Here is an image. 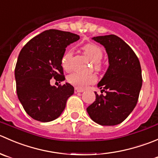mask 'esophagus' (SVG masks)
<instances>
[{"mask_svg": "<svg viewBox=\"0 0 158 158\" xmlns=\"http://www.w3.org/2000/svg\"><path fill=\"white\" fill-rule=\"evenodd\" d=\"M84 91V90L83 89H80V88H77V87H75L74 88V93H81V92Z\"/></svg>", "mask_w": 158, "mask_h": 158, "instance_id": "1", "label": "esophagus"}]
</instances>
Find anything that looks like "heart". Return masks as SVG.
<instances>
[{
    "instance_id": "heart-1",
    "label": "heart",
    "mask_w": 158,
    "mask_h": 158,
    "mask_svg": "<svg viewBox=\"0 0 158 158\" xmlns=\"http://www.w3.org/2000/svg\"><path fill=\"white\" fill-rule=\"evenodd\" d=\"M83 50L87 56L94 63V67L96 70H100L101 68V60H102L104 53L102 49L98 45L94 43H87L83 46ZM73 53L71 51H68L61 59V65L63 68L66 71H69L71 68V60L72 58ZM68 82L71 85L77 87V88H85L87 86L94 84L96 81V77L93 74H82L79 73H72L69 74L67 77Z\"/></svg>"
}]
</instances>
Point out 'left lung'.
Instances as JSON below:
<instances>
[{
	"instance_id": "left-lung-1",
	"label": "left lung",
	"mask_w": 158,
	"mask_h": 158,
	"mask_svg": "<svg viewBox=\"0 0 158 158\" xmlns=\"http://www.w3.org/2000/svg\"><path fill=\"white\" fill-rule=\"evenodd\" d=\"M105 48L109 67L98 87L105 95H96L87 108L97 124L113 126L121 124L137 104L142 86L141 68L138 57L130 46L114 34L93 37Z\"/></svg>"
}]
</instances>
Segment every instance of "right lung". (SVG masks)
I'll return each mask as SVG.
<instances>
[{
    "instance_id": "obj_1",
    "label": "right lung",
    "mask_w": 158,
    "mask_h": 158,
    "mask_svg": "<svg viewBox=\"0 0 158 158\" xmlns=\"http://www.w3.org/2000/svg\"><path fill=\"white\" fill-rule=\"evenodd\" d=\"M79 39L76 34L51 29L33 37L21 49L15 71L17 94L33 119L49 122L64 110L74 87L66 83L56 87L50 81L65 79L61 59L68 45Z\"/></svg>"
}]
</instances>
